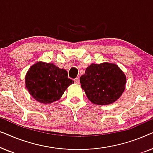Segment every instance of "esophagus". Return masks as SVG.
I'll return each mask as SVG.
<instances>
[{"label":"esophagus","instance_id":"1","mask_svg":"<svg viewBox=\"0 0 153 153\" xmlns=\"http://www.w3.org/2000/svg\"><path fill=\"white\" fill-rule=\"evenodd\" d=\"M79 81H80V80H79V78L74 79V82L76 83H79Z\"/></svg>","mask_w":153,"mask_h":153}]
</instances>
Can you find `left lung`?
Listing matches in <instances>:
<instances>
[{
    "instance_id": "1",
    "label": "left lung",
    "mask_w": 153,
    "mask_h": 153,
    "mask_svg": "<svg viewBox=\"0 0 153 153\" xmlns=\"http://www.w3.org/2000/svg\"><path fill=\"white\" fill-rule=\"evenodd\" d=\"M126 76L116 64H91L80 77L81 88L88 99L97 105L114 103L122 95Z\"/></svg>"
}]
</instances>
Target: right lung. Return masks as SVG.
<instances>
[{"instance_id":"obj_1","label":"right lung","mask_w":153,"mask_h":153,"mask_svg":"<svg viewBox=\"0 0 153 153\" xmlns=\"http://www.w3.org/2000/svg\"><path fill=\"white\" fill-rule=\"evenodd\" d=\"M26 88L37 102L50 104L59 100L74 81L68 72L53 63L37 62L30 67L25 76Z\"/></svg>"}]
</instances>
